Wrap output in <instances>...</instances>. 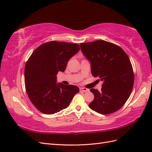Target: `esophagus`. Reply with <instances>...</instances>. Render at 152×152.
<instances>
[{
  "label": "esophagus",
  "instance_id": "esophagus-1",
  "mask_svg": "<svg viewBox=\"0 0 152 152\" xmlns=\"http://www.w3.org/2000/svg\"><path fill=\"white\" fill-rule=\"evenodd\" d=\"M80 90L81 91H83V92H87V91H89V89L86 88H80Z\"/></svg>",
  "mask_w": 152,
  "mask_h": 152
}]
</instances>
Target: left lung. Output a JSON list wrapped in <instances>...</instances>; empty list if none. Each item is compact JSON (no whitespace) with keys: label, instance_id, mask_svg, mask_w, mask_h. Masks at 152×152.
Segmentation results:
<instances>
[{"label":"left lung","instance_id":"left-lung-1","mask_svg":"<svg viewBox=\"0 0 152 152\" xmlns=\"http://www.w3.org/2000/svg\"><path fill=\"white\" fill-rule=\"evenodd\" d=\"M80 48L91 62L92 75L103 82L101 91L90 89L94 99L89 108L104 115L118 111L133 88L134 72L129 58L121 48L104 40L81 43Z\"/></svg>","mask_w":152,"mask_h":152}]
</instances>
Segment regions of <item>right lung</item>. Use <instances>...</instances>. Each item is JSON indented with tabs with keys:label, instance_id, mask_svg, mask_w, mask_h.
Returning a JSON list of instances; mask_svg holds the SVG:
<instances>
[{
	"label": "right lung",
	"instance_id": "obj_1",
	"mask_svg": "<svg viewBox=\"0 0 152 152\" xmlns=\"http://www.w3.org/2000/svg\"><path fill=\"white\" fill-rule=\"evenodd\" d=\"M80 50L76 43L50 41L38 46L25 67V89L40 112L53 114L69 106L79 88L56 83L57 74L66 69L68 61Z\"/></svg>",
	"mask_w": 152,
	"mask_h": 152
}]
</instances>
